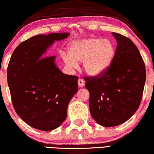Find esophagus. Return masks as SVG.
<instances>
[{"label": "esophagus", "mask_w": 154, "mask_h": 154, "mask_svg": "<svg viewBox=\"0 0 154 154\" xmlns=\"http://www.w3.org/2000/svg\"><path fill=\"white\" fill-rule=\"evenodd\" d=\"M78 85H79V86L80 87H84V85H85V81H84L82 79L79 78V79H78Z\"/></svg>", "instance_id": "esophagus-1"}]
</instances>
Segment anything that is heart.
<instances>
[{"label": "heart", "instance_id": "1", "mask_svg": "<svg viewBox=\"0 0 154 154\" xmlns=\"http://www.w3.org/2000/svg\"><path fill=\"white\" fill-rule=\"evenodd\" d=\"M115 46L107 39L93 38L74 40L68 47V54L63 56L66 65L75 68L77 62L83 61L84 70L97 75L108 69L115 55Z\"/></svg>", "mask_w": 154, "mask_h": 154}]
</instances>
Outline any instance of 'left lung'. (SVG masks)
<instances>
[{
    "mask_svg": "<svg viewBox=\"0 0 154 154\" xmlns=\"http://www.w3.org/2000/svg\"><path fill=\"white\" fill-rule=\"evenodd\" d=\"M112 34L117 46L111 65L99 75L84 78L91 115L106 127L131 118L141 104L146 82L145 64L137 46L127 37Z\"/></svg>",
    "mask_w": 154,
    "mask_h": 154,
    "instance_id": "obj_1",
    "label": "left lung"
}]
</instances>
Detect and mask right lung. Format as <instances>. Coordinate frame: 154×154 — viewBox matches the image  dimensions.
Masks as SVG:
<instances>
[{"mask_svg": "<svg viewBox=\"0 0 154 154\" xmlns=\"http://www.w3.org/2000/svg\"><path fill=\"white\" fill-rule=\"evenodd\" d=\"M69 35L33 36L18 45L11 55L7 79L13 106L17 115L35 129L48 131L60 126L78 90L77 76L62 72L54 63V56H42L54 40Z\"/></svg>", "mask_w": 154, "mask_h": 154, "instance_id": "1", "label": "right lung"}]
</instances>
